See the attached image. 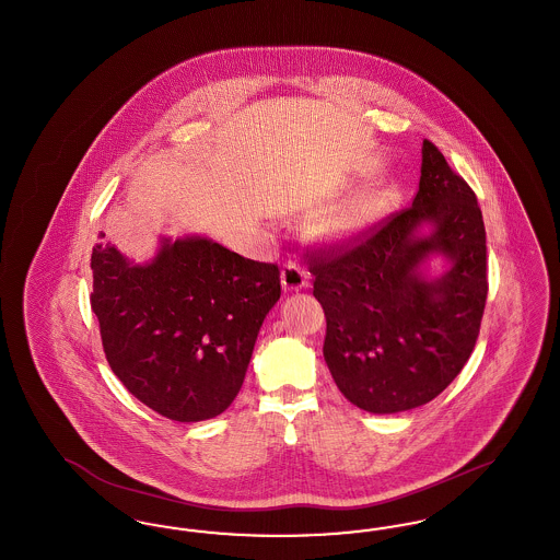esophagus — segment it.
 Segmentation results:
<instances>
[{"instance_id": "1", "label": "esophagus", "mask_w": 560, "mask_h": 560, "mask_svg": "<svg viewBox=\"0 0 560 560\" xmlns=\"http://www.w3.org/2000/svg\"><path fill=\"white\" fill-rule=\"evenodd\" d=\"M308 270L306 268L295 265V262H288L283 270H281V285L285 292H298V290H304L308 285Z\"/></svg>"}]
</instances>
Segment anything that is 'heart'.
I'll return each mask as SVG.
<instances>
[{
    "label": "heart",
    "mask_w": 560,
    "mask_h": 560,
    "mask_svg": "<svg viewBox=\"0 0 560 560\" xmlns=\"http://www.w3.org/2000/svg\"><path fill=\"white\" fill-rule=\"evenodd\" d=\"M397 192L390 187L373 188L368 192H359L350 197L334 212L327 213L320 233L331 241H347L363 233L373 222H377L384 213L393 208Z\"/></svg>",
    "instance_id": "obj_1"
}]
</instances>
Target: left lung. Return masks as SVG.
Listing matches in <instances>:
<instances>
[{"mask_svg":"<svg viewBox=\"0 0 560 560\" xmlns=\"http://www.w3.org/2000/svg\"><path fill=\"white\" fill-rule=\"evenodd\" d=\"M430 223V236L417 229ZM443 253L451 270H419ZM313 295L325 313L323 357L340 393L372 413H397L439 397L470 359L487 302V243L475 190L424 140L411 208L348 243L306 252Z\"/></svg>","mask_w":560,"mask_h":560,"instance_id":"1","label":"left lung"}]
</instances>
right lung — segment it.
I'll return each mask as SVG.
<instances>
[{
  "label": "right lung",
  "mask_w": 560,
  "mask_h": 560,
  "mask_svg": "<svg viewBox=\"0 0 560 560\" xmlns=\"http://www.w3.org/2000/svg\"><path fill=\"white\" fill-rule=\"evenodd\" d=\"M90 267V304L121 384L167 420L220 416L237 397L262 320L281 295L279 267L206 237L161 240L147 265L98 241Z\"/></svg>",
  "instance_id": "add662e5"
}]
</instances>
